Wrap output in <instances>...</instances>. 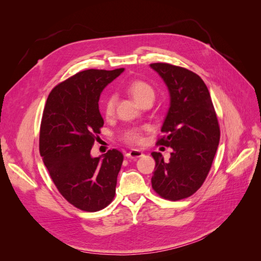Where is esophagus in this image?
<instances>
[{
	"instance_id": "34e87169",
	"label": "esophagus",
	"mask_w": 261,
	"mask_h": 261,
	"mask_svg": "<svg viewBox=\"0 0 261 261\" xmlns=\"http://www.w3.org/2000/svg\"><path fill=\"white\" fill-rule=\"evenodd\" d=\"M127 158H129V159H137V158H140L143 156L144 153L143 151H140V150H137V149H132L130 151H128L127 153L125 154Z\"/></svg>"
}]
</instances>
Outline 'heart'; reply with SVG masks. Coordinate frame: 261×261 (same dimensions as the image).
Wrapping results in <instances>:
<instances>
[{
	"label": "heart",
	"mask_w": 261,
	"mask_h": 261,
	"mask_svg": "<svg viewBox=\"0 0 261 261\" xmlns=\"http://www.w3.org/2000/svg\"><path fill=\"white\" fill-rule=\"evenodd\" d=\"M128 92L132 94L133 98L135 99L140 105L141 102L146 100H153L154 99V89L152 86H150L148 83L144 81H134L127 87ZM115 105H116V97L111 94L109 96L103 105V114L106 117L110 118L113 116L115 112ZM148 126L145 127H134L128 130H126L124 134V140L128 144H141L143 143V134L145 130H148Z\"/></svg>",
	"instance_id": "b5f03b06"
}]
</instances>
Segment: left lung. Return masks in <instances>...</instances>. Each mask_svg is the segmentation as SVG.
I'll return each instance as SVG.
<instances>
[{
  "label": "left lung",
  "mask_w": 261,
  "mask_h": 261,
  "mask_svg": "<svg viewBox=\"0 0 261 261\" xmlns=\"http://www.w3.org/2000/svg\"><path fill=\"white\" fill-rule=\"evenodd\" d=\"M150 67L170 92L163 136L156 145L172 148L168 162L160 152L151 153L155 161L151 184L162 198L176 201L195 194L206 179L219 146V122L209 90L198 75L168 63Z\"/></svg>",
  "instance_id": "1"
}]
</instances>
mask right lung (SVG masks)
<instances>
[{
    "label": "right lung",
    "mask_w": 261,
    "mask_h": 261,
    "mask_svg": "<svg viewBox=\"0 0 261 261\" xmlns=\"http://www.w3.org/2000/svg\"><path fill=\"white\" fill-rule=\"evenodd\" d=\"M124 72L87 69L55 86L43 110L39 150L61 195L74 207L94 212L115 196L124 156L116 149L97 158L90 154L105 122L100 94Z\"/></svg>",
    "instance_id": "obj_1"
}]
</instances>
